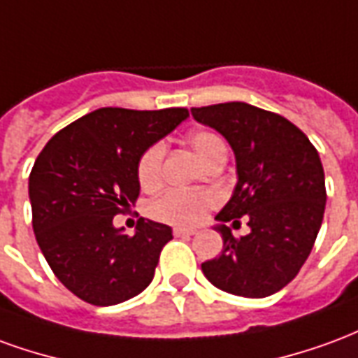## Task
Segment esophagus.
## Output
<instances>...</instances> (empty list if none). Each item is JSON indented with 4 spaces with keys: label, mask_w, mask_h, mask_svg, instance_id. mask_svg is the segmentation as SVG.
I'll list each match as a JSON object with an SVG mask.
<instances>
[{
    "label": "esophagus",
    "mask_w": 358,
    "mask_h": 358,
    "mask_svg": "<svg viewBox=\"0 0 358 358\" xmlns=\"http://www.w3.org/2000/svg\"><path fill=\"white\" fill-rule=\"evenodd\" d=\"M172 234H174L176 238H182V236H194L195 230H189V228H174Z\"/></svg>",
    "instance_id": "esophagus-1"
}]
</instances>
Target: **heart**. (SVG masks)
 Returning a JSON list of instances; mask_svg holds the SVG:
<instances>
[{
	"mask_svg": "<svg viewBox=\"0 0 358 358\" xmlns=\"http://www.w3.org/2000/svg\"><path fill=\"white\" fill-rule=\"evenodd\" d=\"M189 145L203 163L209 164L213 159L226 155L224 140L213 130H195L189 134ZM164 145L151 143L138 159L136 174L143 189H155L163 178ZM217 195L207 189H166L149 203V215L169 224L192 226L197 224L207 210L217 205Z\"/></svg>",
	"mask_w": 358,
	"mask_h": 358,
	"instance_id": "obj_1",
	"label": "heart"
}]
</instances>
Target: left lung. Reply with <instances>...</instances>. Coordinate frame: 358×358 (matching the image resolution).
<instances>
[{
	"label": "left lung",
	"mask_w": 358,
	"mask_h": 358,
	"mask_svg": "<svg viewBox=\"0 0 358 358\" xmlns=\"http://www.w3.org/2000/svg\"><path fill=\"white\" fill-rule=\"evenodd\" d=\"M192 115L228 140L238 171L215 226L222 253L201 264L203 274L222 292L268 297L297 276L322 224L326 184L318 151L287 118L249 103L194 107ZM241 216L252 232L234 238L225 222L239 224Z\"/></svg>",
	"instance_id": "left-lung-1"
}]
</instances>
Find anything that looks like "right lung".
<instances>
[{
  "mask_svg": "<svg viewBox=\"0 0 358 358\" xmlns=\"http://www.w3.org/2000/svg\"><path fill=\"white\" fill-rule=\"evenodd\" d=\"M187 117L184 107H103L59 130L36 159L28 178L36 241L59 282L82 301L109 307L151 284L172 228L140 218L128 236L113 217L140 195L141 153Z\"/></svg>",
  "mask_w": 358,
  "mask_h": 358,
  "instance_id": "right-lung-1",
  "label": "right lung"
}]
</instances>
